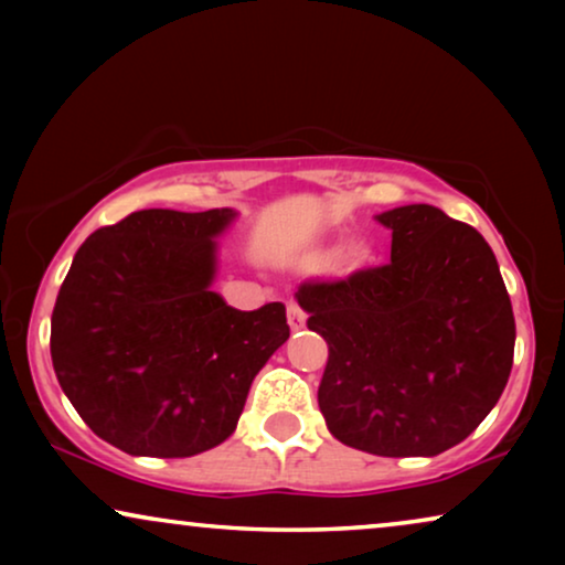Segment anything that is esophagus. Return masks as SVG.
Instances as JSON below:
<instances>
[{
	"label": "esophagus",
	"instance_id": "obj_1",
	"mask_svg": "<svg viewBox=\"0 0 565 565\" xmlns=\"http://www.w3.org/2000/svg\"><path fill=\"white\" fill-rule=\"evenodd\" d=\"M288 323H290L292 331L306 327V311L296 303V300H290V303H288Z\"/></svg>",
	"mask_w": 565,
	"mask_h": 565
}]
</instances>
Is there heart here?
Instances as JSON below:
<instances>
[{
    "label": "heart",
    "instance_id": "heart-1",
    "mask_svg": "<svg viewBox=\"0 0 565 565\" xmlns=\"http://www.w3.org/2000/svg\"><path fill=\"white\" fill-rule=\"evenodd\" d=\"M367 257H370L367 246L362 242H352V244H347L344 249H339L334 262L342 273H354V269H360L362 265H365Z\"/></svg>",
    "mask_w": 565,
    "mask_h": 565
}]
</instances>
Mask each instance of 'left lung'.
<instances>
[{
    "mask_svg": "<svg viewBox=\"0 0 565 565\" xmlns=\"http://www.w3.org/2000/svg\"><path fill=\"white\" fill-rule=\"evenodd\" d=\"M391 262L296 298L327 339L319 408L339 443L383 458H431L481 424L514 360V313L491 246L435 205L377 215Z\"/></svg>",
    "mask_w": 565,
    "mask_h": 565,
    "instance_id": "left-lung-1",
    "label": "left lung"
}]
</instances>
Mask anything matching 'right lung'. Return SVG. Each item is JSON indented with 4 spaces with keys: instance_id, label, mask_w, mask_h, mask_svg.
Listing matches in <instances>:
<instances>
[{
    "instance_id": "add662e5",
    "label": "right lung",
    "mask_w": 565,
    "mask_h": 565,
    "mask_svg": "<svg viewBox=\"0 0 565 565\" xmlns=\"http://www.w3.org/2000/svg\"><path fill=\"white\" fill-rule=\"evenodd\" d=\"M213 207H151L79 246L51 316V360L76 414L105 443L190 458L236 429L254 375L290 337L282 303L236 311L211 290Z\"/></svg>"
}]
</instances>
